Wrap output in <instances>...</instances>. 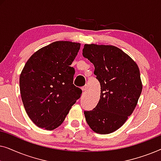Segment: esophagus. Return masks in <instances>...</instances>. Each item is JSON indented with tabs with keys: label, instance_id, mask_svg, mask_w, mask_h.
Returning a JSON list of instances; mask_svg holds the SVG:
<instances>
[{
	"label": "esophagus",
	"instance_id": "1",
	"mask_svg": "<svg viewBox=\"0 0 161 161\" xmlns=\"http://www.w3.org/2000/svg\"><path fill=\"white\" fill-rule=\"evenodd\" d=\"M87 89H88V86H87V85H86V86H84L82 87L83 92H86Z\"/></svg>",
	"mask_w": 161,
	"mask_h": 161
}]
</instances>
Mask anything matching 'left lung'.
Wrapping results in <instances>:
<instances>
[{"instance_id":"8db88e82","label":"left lung","mask_w":161,"mask_h":161,"mask_svg":"<svg viewBox=\"0 0 161 161\" xmlns=\"http://www.w3.org/2000/svg\"><path fill=\"white\" fill-rule=\"evenodd\" d=\"M83 56L94 66L100 83V100L92 111H84L86 122L99 134L113 133L133 113L142 94L138 65L113 45H85Z\"/></svg>"}]
</instances>
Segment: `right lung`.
Returning a JSON list of instances; mask_svg holds the SVG:
<instances>
[{"label": "right lung", "mask_w": 161, "mask_h": 161, "mask_svg": "<svg viewBox=\"0 0 161 161\" xmlns=\"http://www.w3.org/2000/svg\"><path fill=\"white\" fill-rule=\"evenodd\" d=\"M80 44L54 42L32 55L19 76L21 98L26 113L40 128L56 129L64 121L82 90L73 84L70 67Z\"/></svg>", "instance_id": "obj_1"}]
</instances>
